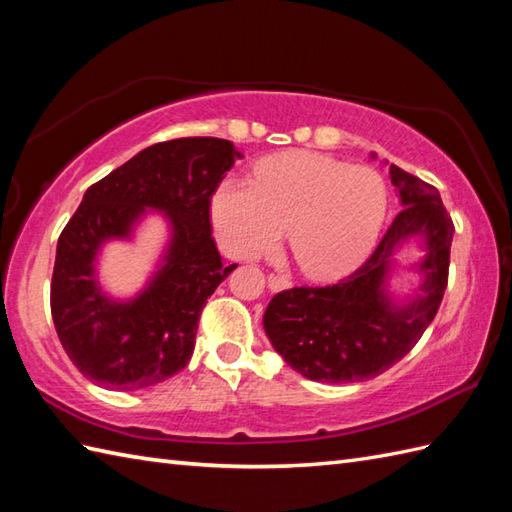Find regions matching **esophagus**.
Wrapping results in <instances>:
<instances>
[{
	"label": "esophagus",
	"instance_id": "obj_1",
	"mask_svg": "<svg viewBox=\"0 0 512 512\" xmlns=\"http://www.w3.org/2000/svg\"><path fill=\"white\" fill-rule=\"evenodd\" d=\"M267 282H269V287L274 289V291H280V289H287V287H291V280H289L287 276L274 274V271H271V274L267 276Z\"/></svg>",
	"mask_w": 512,
	"mask_h": 512
}]
</instances>
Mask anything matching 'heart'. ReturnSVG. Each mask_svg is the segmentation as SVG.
Listing matches in <instances>:
<instances>
[{"label":"heart","mask_w":512,"mask_h":512,"mask_svg":"<svg viewBox=\"0 0 512 512\" xmlns=\"http://www.w3.org/2000/svg\"><path fill=\"white\" fill-rule=\"evenodd\" d=\"M385 206V184L372 168L298 151L265 160L254 184L225 179L212 197V225L234 258L267 254L289 227L295 263L309 276L331 278L370 252Z\"/></svg>","instance_id":"1"}]
</instances>
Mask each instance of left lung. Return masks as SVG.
Segmentation results:
<instances>
[{
	"instance_id": "1",
	"label": "left lung",
	"mask_w": 512,
	"mask_h": 512,
	"mask_svg": "<svg viewBox=\"0 0 512 512\" xmlns=\"http://www.w3.org/2000/svg\"><path fill=\"white\" fill-rule=\"evenodd\" d=\"M390 177L403 208L366 263L335 285L280 291L267 306L263 322L271 344L306 379L355 383L379 377L418 344L440 309L456 227L434 186L394 164ZM412 233L428 238L430 254L421 266L426 295L399 310L380 285L393 247Z\"/></svg>"
}]
</instances>
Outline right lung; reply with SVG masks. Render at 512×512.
Masks as SVG:
<instances>
[{
  "instance_id": "right-lung-1",
  "label": "right lung",
  "mask_w": 512,
  "mask_h": 512,
  "mask_svg": "<svg viewBox=\"0 0 512 512\" xmlns=\"http://www.w3.org/2000/svg\"><path fill=\"white\" fill-rule=\"evenodd\" d=\"M241 157L230 140L157 142L87 188L56 245L50 309L78 372L107 390H142L186 368L210 295L238 265H223L210 201ZM144 207L174 225L165 267L131 303H113L93 280L97 247L128 235Z\"/></svg>"
}]
</instances>
